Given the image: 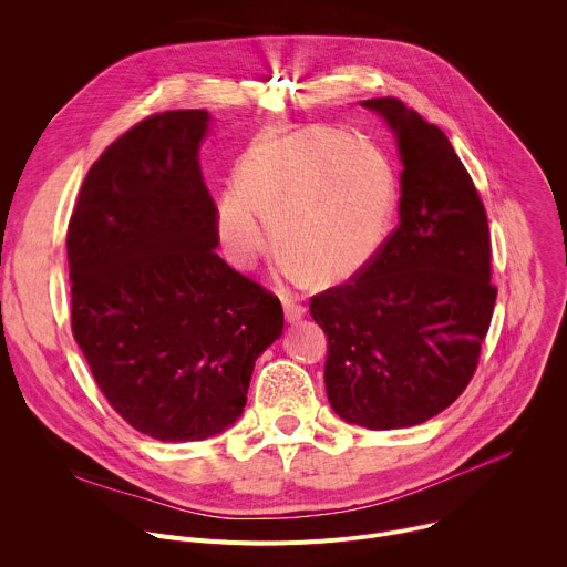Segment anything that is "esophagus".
<instances>
[{"mask_svg":"<svg viewBox=\"0 0 567 567\" xmlns=\"http://www.w3.org/2000/svg\"><path fill=\"white\" fill-rule=\"evenodd\" d=\"M280 300H282V307H285V318L289 320V322H296V320H300L302 316H305V305L298 300V298H293V296H289V293H282L280 296Z\"/></svg>","mask_w":567,"mask_h":567,"instance_id":"obj_1","label":"esophagus"}]
</instances>
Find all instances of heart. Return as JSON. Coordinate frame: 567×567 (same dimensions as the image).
Listing matches in <instances>:
<instances>
[{
	"mask_svg": "<svg viewBox=\"0 0 567 567\" xmlns=\"http://www.w3.org/2000/svg\"><path fill=\"white\" fill-rule=\"evenodd\" d=\"M394 208V177L370 143L330 127H302L254 150L217 202L228 260L251 267L274 247L296 274L334 285L377 256Z\"/></svg>",
	"mask_w": 567,
	"mask_h": 567,
	"instance_id": "b5f03b06",
	"label": "heart"
}]
</instances>
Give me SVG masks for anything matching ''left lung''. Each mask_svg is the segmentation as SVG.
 Masks as SVG:
<instances>
[{
	"instance_id": "8db88e82",
	"label": "left lung",
	"mask_w": 567,
	"mask_h": 567,
	"mask_svg": "<svg viewBox=\"0 0 567 567\" xmlns=\"http://www.w3.org/2000/svg\"><path fill=\"white\" fill-rule=\"evenodd\" d=\"M396 136L399 224L346 285L316 293L326 388L350 424L417 426L468 385L498 289L487 210L446 134L399 99H370Z\"/></svg>"
}]
</instances>
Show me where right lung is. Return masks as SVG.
I'll return each mask as SVG.
<instances>
[{
	"mask_svg": "<svg viewBox=\"0 0 567 567\" xmlns=\"http://www.w3.org/2000/svg\"><path fill=\"white\" fill-rule=\"evenodd\" d=\"M208 121L173 110L118 136L66 228L73 339L110 406L161 442L228 429L285 326L278 296L215 254L217 206L199 166Z\"/></svg>",
	"mask_w": 567,
	"mask_h": 567,
	"instance_id": "right-lung-1",
	"label": "right lung"
}]
</instances>
